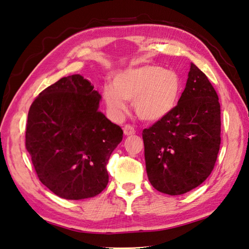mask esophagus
I'll list each match as a JSON object with an SVG mask.
<instances>
[{
  "label": "esophagus",
  "mask_w": 249,
  "mask_h": 249,
  "mask_svg": "<svg viewBox=\"0 0 249 249\" xmlns=\"http://www.w3.org/2000/svg\"><path fill=\"white\" fill-rule=\"evenodd\" d=\"M124 135H126V136L133 135V134H135V129H134L132 125H130V124H125V125L124 126Z\"/></svg>",
  "instance_id": "34e87169"
}]
</instances>
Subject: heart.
I'll use <instances>...</instances> for the list:
<instances>
[{
    "instance_id": "heart-1",
    "label": "heart",
    "mask_w": 249,
    "mask_h": 249,
    "mask_svg": "<svg viewBox=\"0 0 249 249\" xmlns=\"http://www.w3.org/2000/svg\"><path fill=\"white\" fill-rule=\"evenodd\" d=\"M182 93V81L173 70L161 66L142 65L120 71L113 84L103 87V101L114 117L126 109V101H134L137 116L145 121H159L177 107Z\"/></svg>"
}]
</instances>
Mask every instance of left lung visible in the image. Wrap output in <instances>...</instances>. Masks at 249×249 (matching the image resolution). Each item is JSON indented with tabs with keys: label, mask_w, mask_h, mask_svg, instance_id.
I'll return each mask as SVG.
<instances>
[{
	"label": "left lung",
	"mask_w": 249,
	"mask_h": 249,
	"mask_svg": "<svg viewBox=\"0 0 249 249\" xmlns=\"http://www.w3.org/2000/svg\"><path fill=\"white\" fill-rule=\"evenodd\" d=\"M148 179L159 192L182 195L212 173L220 145V106L207 75L191 64L177 107L142 131Z\"/></svg>",
	"instance_id": "obj_1"
}]
</instances>
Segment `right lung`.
<instances>
[{
	"mask_svg": "<svg viewBox=\"0 0 249 249\" xmlns=\"http://www.w3.org/2000/svg\"><path fill=\"white\" fill-rule=\"evenodd\" d=\"M101 96L80 74L42 90L29 110L25 147L38 178L60 198L95 197L108 182L107 165L124 132L99 110Z\"/></svg>",
	"mask_w": 249,
	"mask_h": 249,
	"instance_id": "right-lung-1",
	"label": "right lung"
}]
</instances>
